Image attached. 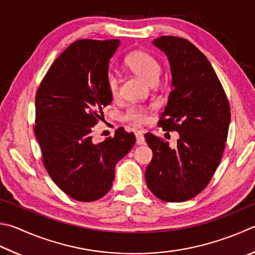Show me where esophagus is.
Returning <instances> with one entry per match:
<instances>
[{
	"mask_svg": "<svg viewBox=\"0 0 255 255\" xmlns=\"http://www.w3.org/2000/svg\"><path fill=\"white\" fill-rule=\"evenodd\" d=\"M136 142L137 145H143L145 143V137H143V132L141 130L136 132Z\"/></svg>",
	"mask_w": 255,
	"mask_h": 255,
	"instance_id": "esophagus-1",
	"label": "esophagus"
}]
</instances>
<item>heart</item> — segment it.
I'll return each mask as SVG.
<instances>
[{
  "instance_id": "obj_1",
  "label": "heart",
  "mask_w": 255,
  "mask_h": 255,
  "mask_svg": "<svg viewBox=\"0 0 255 255\" xmlns=\"http://www.w3.org/2000/svg\"><path fill=\"white\" fill-rule=\"evenodd\" d=\"M126 64L132 72H135L138 77H140L141 79L147 82L151 83L152 81L158 80L161 71L160 64L150 54L137 51L126 59ZM107 87L113 98H117L119 96V81L115 75L108 76ZM124 118L133 124H143L148 119L147 109L132 106V107L127 109Z\"/></svg>"
}]
</instances>
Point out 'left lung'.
<instances>
[{
	"label": "left lung",
	"instance_id": "obj_1",
	"mask_svg": "<svg viewBox=\"0 0 255 255\" xmlns=\"http://www.w3.org/2000/svg\"><path fill=\"white\" fill-rule=\"evenodd\" d=\"M166 54L172 90L159 122L164 130L179 133L177 147L152 133L146 142L152 150L145 177L148 188L165 202H185L210 183L225 148L231 122L223 87L207 58L186 39L163 35L152 41Z\"/></svg>",
	"mask_w": 255,
	"mask_h": 255
}]
</instances>
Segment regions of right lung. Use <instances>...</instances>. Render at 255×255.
Segmentation results:
<instances>
[{
	"label": "right lung",
	"instance_id": "right-lung-1",
	"mask_svg": "<svg viewBox=\"0 0 255 255\" xmlns=\"http://www.w3.org/2000/svg\"><path fill=\"white\" fill-rule=\"evenodd\" d=\"M120 41L79 40L50 67L36 92L34 132L43 165L62 191L80 202L107 194L116 164L136 138L119 128L113 138L92 141V128L113 101L107 87L109 61Z\"/></svg>",
	"mask_w": 255,
	"mask_h": 255
}]
</instances>
